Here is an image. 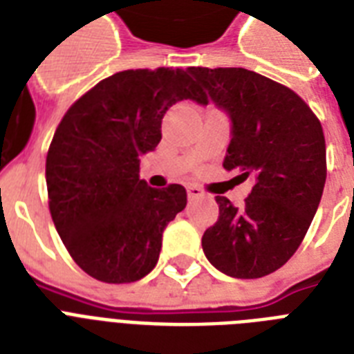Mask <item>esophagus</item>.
I'll return each mask as SVG.
<instances>
[{"instance_id":"34e87169","label":"esophagus","mask_w":354,"mask_h":354,"mask_svg":"<svg viewBox=\"0 0 354 354\" xmlns=\"http://www.w3.org/2000/svg\"><path fill=\"white\" fill-rule=\"evenodd\" d=\"M186 192H188V197H190V199H197V197H203V190H201L199 186L190 185L188 188H186Z\"/></svg>"}]
</instances>
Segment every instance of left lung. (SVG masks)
I'll return each instance as SVG.
<instances>
[{
  "mask_svg": "<svg viewBox=\"0 0 354 354\" xmlns=\"http://www.w3.org/2000/svg\"><path fill=\"white\" fill-rule=\"evenodd\" d=\"M230 118L223 168L254 175L245 206L217 195L219 219L203 236L208 261L226 276L263 278L298 250L325 186L320 120L289 87L241 67H190Z\"/></svg>",
  "mask_w": 354,
  "mask_h": 354,
  "instance_id": "left-lung-1",
  "label": "left lung"
}]
</instances>
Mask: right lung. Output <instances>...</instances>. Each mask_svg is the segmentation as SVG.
<instances>
[{
  "label": "right lung",
  "mask_w": 354,
  "mask_h": 354,
  "mask_svg": "<svg viewBox=\"0 0 354 354\" xmlns=\"http://www.w3.org/2000/svg\"><path fill=\"white\" fill-rule=\"evenodd\" d=\"M206 104L183 69H129L73 104L50 142L45 179L56 230L76 265L98 281L131 283L153 270L162 232L186 206L180 185L151 188L140 157L162 138L164 113Z\"/></svg>",
  "instance_id": "right-lung-1"
}]
</instances>
